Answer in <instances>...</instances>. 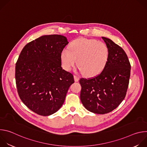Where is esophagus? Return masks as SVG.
<instances>
[{
    "label": "esophagus",
    "instance_id": "obj_1",
    "mask_svg": "<svg viewBox=\"0 0 147 147\" xmlns=\"http://www.w3.org/2000/svg\"><path fill=\"white\" fill-rule=\"evenodd\" d=\"M74 81H75L76 82L78 81H79V79H80V78H79L78 76H76V75L74 76Z\"/></svg>",
    "mask_w": 147,
    "mask_h": 147
}]
</instances>
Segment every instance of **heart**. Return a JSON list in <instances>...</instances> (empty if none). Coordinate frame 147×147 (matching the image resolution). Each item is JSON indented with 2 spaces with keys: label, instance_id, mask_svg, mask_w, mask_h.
Here are the masks:
<instances>
[{
  "label": "heart",
  "instance_id": "b5f03b06",
  "mask_svg": "<svg viewBox=\"0 0 147 147\" xmlns=\"http://www.w3.org/2000/svg\"><path fill=\"white\" fill-rule=\"evenodd\" d=\"M109 56L107 45L95 39L80 38L73 40L69 48L61 52L63 67L70 71L77 63L79 70L87 77L99 74L105 67Z\"/></svg>",
  "mask_w": 147,
  "mask_h": 147
}]
</instances>
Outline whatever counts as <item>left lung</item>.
Segmentation results:
<instances>
[{
	"label": "left lung",
	"instance_id": "8db88e82",
	"mask_svg": "<svg viewBox=\"0 0 147 147\" xmlns=\"http://www.w3.org/2000/svg\"><path fill=\"white\" fill-rule=\"evenodd\" d=\"M109 56L107 64L96 76L80 80V99L88 111L105 114L116 109L124 99L129 86L131 65L124 50L107 38L102 37Z\"/></svg>",
	"mask_w": 147,
	"mask_h": 147
}]
</instances>
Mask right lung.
<instances>
[{"label": "right lung", "mask_w": 147, "mask_h": 147, "mask_svg": "<svg viewBox=\"0 0 147 147\" xmlns=\"http://www.w3.org/2000/svg\"><path fill=\"white\" fill-rule=\"evenodd\" d=\"M68 44L65 36L43 35L28 43L20 54L15 72L17 92L38 115L56 112L74 82L73 75L61 67V52Z\"/></svg>", "instance_id": "right-lung-1"}]
</instances>
